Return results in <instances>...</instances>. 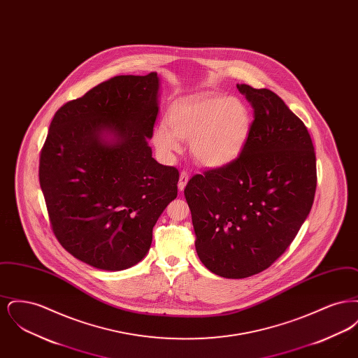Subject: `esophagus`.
<instances>
[{
	"instance_id": "obj_1",
	"label": "esophagus",
	"mask_w": 358,
	"mask_h": 358,
	"mask_svg": "<svg viewBox=\"0 0 358 358\" xmlns=\"http://www.w3.org/2000/svg\"><path fill=\"white\" fill-rule=\"evenodd\" d=\"M187 180H189V177H187V171H181V174H180V180H178V190L180 192H182L185 187H187Z\"/></svg>"
}]
</instances>
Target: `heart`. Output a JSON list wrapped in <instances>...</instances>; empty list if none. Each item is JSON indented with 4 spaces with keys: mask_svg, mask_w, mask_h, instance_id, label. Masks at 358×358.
I'll return each instance as SVG.
<instances>
[{
    "mask_svg": "<svg viewBox=\"0 0 358 358\" xmlns=\"http://www.w3.org/2000/svg\"><path fill=\"white\" fill-rule=\"evenodd\" d=\"M245 103L229 96H201L176 106L169 124L161 122L153 131V145L164 158L181 152L189 141L192 158L208 169H222L238 159L251 130Z\"/></svg>",
    "mask_w": 358,
    "mask_h": 358,
    "instance_id": "1",
    "label": "heart"
}]
</instances>
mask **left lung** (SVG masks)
<instances>
[{"mask_svg": "<svg viewBox=\"0 0 358 358\" xmlns=\"http://www.w3.org/2000/svg\"><path fill=\"white\" fill-rule=\"evenodd\" d=\"M238 88L255 110L241 153L225 168L196 174L184 190L197 255L228 279L262 273L287 250L317 187L305 123L273 91Z\"/></svg>", "mask_w": 358, "mask_h": 358, "instance_id": "1", "label": "left lung"}]
</instances>
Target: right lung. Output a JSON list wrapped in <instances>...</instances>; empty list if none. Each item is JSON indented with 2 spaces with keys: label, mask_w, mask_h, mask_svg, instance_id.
Instances as JSON below:
<instances>
[{
  "label": "right lung",
  "mask_w": 358,
  "mask_h": 358,
  "mask_svg": "<svg viewBox=\"0 0 358 358\" xmlns=\"http://www.w3.org/2000/svg\"><path fill=\"white\" fill-rule=\"evenodd\" d=\"M159 78L115 76L57 110L38 178L52 229L91 267L122 271L150 250L153 227L177 197L178 171L152 157Z\"/></svg>",
  "instance_id": "1"
}]
</instances>
